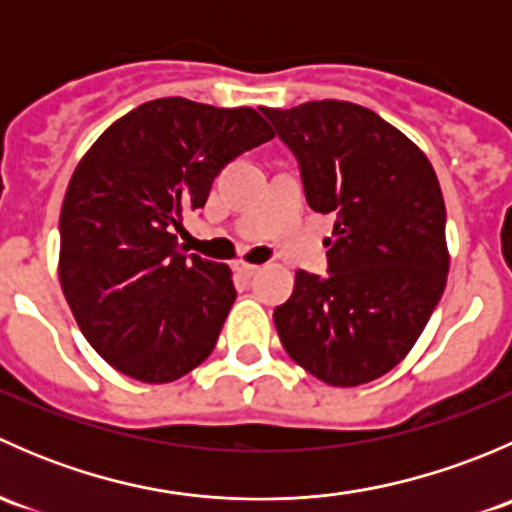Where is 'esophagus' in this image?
I'll return each instance as SVG.
<instances>
[{"mask_svg": "<svg viewBox=\"0 0 512 512\" xmlns=\"http://www.w3.org/2000/svg\"><path fill=\"white\" fill-rule=\"evenodd\" d=\"M235 272L237 275H242V277H250V275H255L257 270H260V267L257 265H252V262H245V260H235Z\"/></svg>", "mask_w": 512, "mask_h": 512, "instance_id": "1", "label": "esophagus"}]
</instances>
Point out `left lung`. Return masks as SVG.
Listing matches in <instances>:
<instances>
[{
    "mask_svg": "<svg viewBox=\"0 0 512 512\" xmlns=\"http://www.w3.org/2000/svg\"><path fill=\"white\" fill-rule=\"evenodd\" d=\"M299 160L307 203L334 213L329 277L299 270L275 309L282 347L329 386L394 369L446 287V205L426 153L349 101L260 108Z\"/></svg>",
    "mask_w": 512,
    "mask_h": 512,
    "instance_id": "obj_1",
    "label": "left lung"
}]
</instances>
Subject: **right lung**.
Returning <instances> with one entry per match:
<instances>
[{
  "mask_svg": "<svg viewBox=\"0 0 512 512\" xmlns=\"http://www.w3.org/2000/svg\"><path fill=\"white\" fill-rule=\"evenodd\" d=\"M275 138L250 106L141 103L79 160L61 205L59 280L76 324L113 369L168 384L203 364L237 292L220 262L185 255L173 227L215 175Z\"/></svg>",
  "mask_w": 512,
  "mask_h": 512,
  "instance_id": "obj_1",
  "label": "right lung"
}]
</instances>
